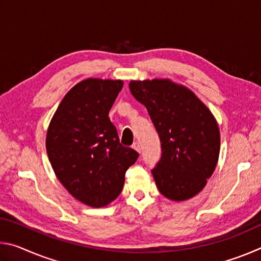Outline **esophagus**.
<instances>
[{
    "label": "esophagus",
    "instance_id": "esophagus-1",
    "mask_svg": "<svg viewBox=\"0 0 261 261\" xmlns=\"http://www.w3.org/2000/svg\"><path fill=\"white\" fill-rule=\"evenodd\" d=\"M132 148L136 149V151L138 152V153L141 152V146H140V144L138 143V141H135L134 145H132Z\"/></svg>",
    "mask_w": 261,
    "mask_h": 261
}]
</instances>
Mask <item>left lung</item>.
<instances>
[{
    "label": "left lung",
    "instance_id": "obj_1",
    "mask_svg": "<svg viewBox=\"0 0 261 261\" xmlns=\"http://www.w3.org/2000/svg\"><path fill=\"white\" fill-rule=\"evenodd\" d=\"M130 91L147 108L161 141L152 169L166 198L190 199L205 188L218 163L220 130L213 114L192 91L169 79L131 81Z\"/></svg>",
    "mask_w": 261,
    "mask_h": 261
}]
</instances>
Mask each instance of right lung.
<instances>
[{"label":"right lung","instance_id":"right-lung-1","mask_svg":"<svg viewBox=\"0 0 261 261\" xmlns=\"http://www.w3.org/2000/svg\"><path fill=\"white\" fill-rule=\"evenodd\" d=\"M122 87V81L109 79L78 83L65 94L47 131V154L57 178L91 207L116 199L125 171L139 156L120 143L108 117Z\"/></svg>","mask_w":261,"mask_h":261}]
</instances>
